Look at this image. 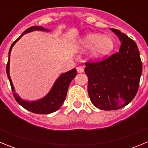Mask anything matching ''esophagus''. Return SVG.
Masks as SVG:
<instances>
[{
	"label": "esophagus",
	"mask_w": 148,
	"mask_h": 148,
	"mask_svg": "<svg viewBox=\"0 0 148 148\" xmlns=\"http://www.w3.org/2000/svg\"><path fill=\"white\" fill-rule=\"evenodd\" d=\"M76 70H77V72L79 73H83L84 72V68L82 67V66H78V67L76 68Z\"/></svg>",
	"instance_id": "obj_1"
}]
</instances>
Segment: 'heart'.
Returning <instances> with one entry per match:
<instances>
[{"label": "heart", "mask_w": 148, "mask_h": 148, "mask_svg": "<svg viewBox=\"0 0 148 148\" xmlns=\"http://www.w3.org/2000/svg\"><path fill=\"white\" fill-rule=\"evenodd\" d=\"M82 48H90L89 57L94 60L101 59L108 56L113 50L114 40L110 36L90 33L82 38L80 42Z\"/></svg>", "instance_id": "heart-1"}]
</instances>
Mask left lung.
Wrapping results in <instances>:
<instances>
[{"instance_id": "left-lung-1", "label": "left lung", "mask_w": 148, "mask_h": 148, "mask_svg": "<svg viewBox=\"0 0 148 148\" xmlns=\"http://www.w3.org/2000/svg\"><path fill=\"white\" fill-rule=\"evenodd\" d=\"M121 41L118 53L101 61L85 63L90 100L95 107L115 110L127 105L137 93L142 63L134 40L119 30L110 29Z\"/></svg>"}]
</instances>
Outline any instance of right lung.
<instances>
[{
    "label": "right lung",
    "mask_w": 148,
    "mask_h": 148,
    "mask_svg": "<svg viewBox=\"0 0 148 148\" xmlns=\"http://www.w3.org/2000/svg\"><path fill=\"white\" fill-rule=\"evenodd\" d=\"M35 30H40V31H49V29H46L42 27L39 26H33L27 29H26L23 33L21 34L20 37L17 38L16 40L12 43L10 51H9V59H8L7 64H6V74H7L8 78L10 80V85H11L12 91L14 98L16 100L17 102L22 106L23 108H25L27 110L32 112L36 114H49L53 112L58 110L61 106L62 105L63 102L64 101L66 96L68 87L70 85V82H72L73 78L76 75V69H73L66 73H62L56 81L53 84V87L50 90L48 94L44 96L42 99L37 101H28L23 100L15 92V88L12 82L11 78L10 75V53H11L12 48L15 43L18 41L25 34L29 33Z\"/></svg>",
    "instance_id": "1"
}]
</instances>
